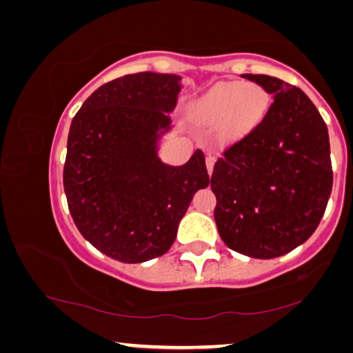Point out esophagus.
<instances>
[{"mask_svg": "<svg viewBox=\"0 0 353 353\" xmlns=\"http://www.w3.org/2000/svg\"><path fill=\"white\" fill-rule=\"evenodd\" d=\"M206 168H208V172H212V168H214V157L212 155H208L206 157Z\"/></svg>", "mask_w": 353, "mask_h": 353, "instance_id": "1", "label": "esophagus"}]
</instances>
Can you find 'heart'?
Returning a JSON list of instances; mask_svg holds the SVG:
<instances>
[{
  "instance_id": "obj_1",
  "label": "heart",
  "mask_w": 353,
  "mask_h": 353,
  "mask_svg": "<svg viewBox=\"0 0 353 353\" xmlns=\"http://www.w3.org/2000/svg\"><path fill=\"white\" fill-rule=\"evenodd\" d=\"M270 94L259 84L243 81L217 83L193 105L195 117L208 125H219L225 139L246 136L264 120Z\"/></svg>"
}]
</instances>
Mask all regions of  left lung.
<instances>
[{"label": "left lung", "mask_w": 353, "mask_h": 353, "mask_svg": "<svg viewBox=\"0 0 353 353\" xmlns=\"http://www.w3.org/2000/svg\"><path fill=\"white\" fill-rule=\"evenodd\" d=\"M272 94L264 120L225 148L211 176L214 219L230 250L274 259L309 240L332 187L323 118L299 88L269 75H241Z\"/></svg>", "instance_id": "8db88e82"}]
</instances>
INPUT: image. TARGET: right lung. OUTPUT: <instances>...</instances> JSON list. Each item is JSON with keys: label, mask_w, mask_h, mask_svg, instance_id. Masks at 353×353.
Masks as SVG:
<instances>
[{"label": "right lung", "mask_w": 353, "mask_h": 353, "mask_svg": "<svg viewBox=\"0 0 353 353\" xmlns=\"http://www.w3.org/2000/svg\"><path fill=\"white\" fill-rule=\"evenodd\" d=\"M181 77L141 72L102 84L72 120L63 190L79 233L112 259L163 256L196 190L210 185L205 155L182 166L158 157L171 129Z\"/></svg>", "instance_id": "1"}]
</instances>
